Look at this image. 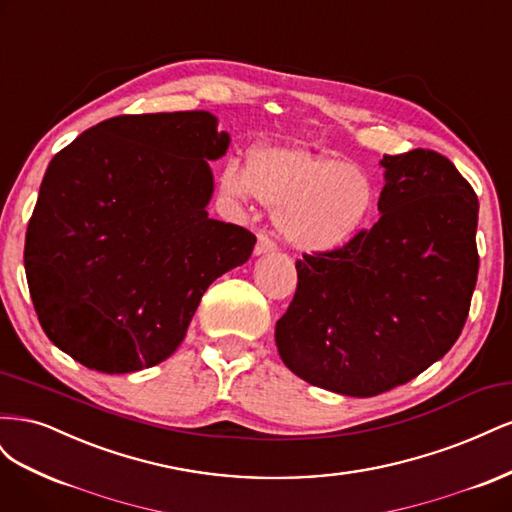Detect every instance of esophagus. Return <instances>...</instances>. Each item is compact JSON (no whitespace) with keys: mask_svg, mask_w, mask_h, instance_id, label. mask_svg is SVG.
I'll list each match as a JSON object with an SVG mask.
<instances>
[{"mask_svg":"<svg viewBox=\"0 0 512 512\" xmlns=\"http://www.w3.org/2000/svg\"><path fill=\"white\" fill-rule=\"evenodd\" d=\"M269 252H275V241L267 235V232H260L256 247H254V254L262 256V254H269Z\"/></svg>","mask_w":512,"mask_h":512,"instance_id":"esophagus-1","label":"esophagus"}]
</instances>
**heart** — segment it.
<instances>
[{
    "mask_svg": "<svg viewBox=\"0 0 512 512\" xmlns=\"http://www.w3.org/2000/svg\"><path fill=\"white\" fill-rule=\"evenodd\" d=\"M224 190L254 194L273 207L282 239L299 252H331L361 230L374 209L376 185L361 166L303 145H262L247 168L228 162Z\"/></svg>",
    "mask_w": 512,
    "mask_h": 512,
    "instance_id": "obj_1",
    "label": "heart"
}]
</instances>
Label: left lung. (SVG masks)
Listing matches in <instances>:
<instances>
[{
	"label": "left lung",
	"instance_id": "8db88e82",
	"mask_svg": "<svg viewBox=\"0 0 512 512\" xmlns=\"http://www.w3.org/2000/svg\"><path fill=\"white\" fill-rule=\"evenodd\" d=\"M380 220L297 260V292L275 324L284 365L339 395L406 384L453 348L478 275V198L431 149L384 156Z\"/></svg>",
	"mask_w": 512,
	"mask_h": 512
}]
</instances>
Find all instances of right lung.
I'll list each match as a JSON object with an SVG mask.
<instances>
[{
	"label": "right lung",
	"mask_w": 512,
	"mask_h": 512,
	"mask_svg": "<svg viewBox=\"0 0 512 512\" xmlns=\"http://www.w3.org/2000/svg\"><path fill=\"white\" fill-rule=\"evenodd\" d=\"M228 145L207 111L119 115L51 160L25 273L59 350L102 374H130L179 348L205 290L256 243L207 213L209 162Z\"/></svg>",
	"instance_id": "right-lung-1"
}]
</instances>
